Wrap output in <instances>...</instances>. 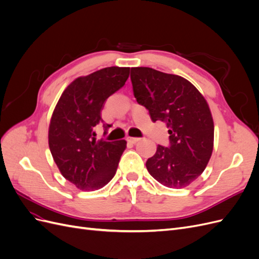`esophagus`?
Instances as JSON below:
<instances>
[{
    "label": "esophagus",
    "mask_w": 259,
    "mask_h": 259,
    "mask_svg": "<svg viewBox=\"0 0 259 259\" xmlns=\"http://www.w3.org/2000/svg\"><path fill=\"white\" fill-rule=\"evenodd\" d=\"M140 140V138H136V137H127V142L131 144H136Z\"/></svg>",
    "instance_id": "esophagus-1"
}]
</instances>
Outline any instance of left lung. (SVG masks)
I'll return each instance as SVG.
<instances>
[{
  "label": "left lung",
  "instance_id": "obj_1",
  "mask_svg": "<svg viewBox=\"0 0 259 259\" xmlns=\"http://www.w3.org/2000/svg\"><path fill=\"white\" fill-rule=\"evenodd\" d=\"M131 80L137 103L168 128L169 147L158 145L146 162L149 174L173 189L189 186L213 152L214 122L205 98L184 77L152 68H132Z\"/></svg>",
  "mask_w": 259,
  "mask_h": 259
}]
</instances>
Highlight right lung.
<instances>
[{
    "instance_id": "obj_1",
    "label": "right lung",
    "mask_w": 259,
    "mask_h": 259,
    "mask_svg": "<svg viewBox=\"0 0 259 259\" xmlns=\"http://www.w3.org/2000/svg\"><path fill=\"white\" fill-rule=\"evenodd\" d=\"M128 67H108L75 79L61 94L49 128V146L61 175L76 188L94 191L115 175L124 139L97 140L94 132L105 101L128 79ZM111 125L104 124L107 131Z\"/></svg>"
}]
</instances>
